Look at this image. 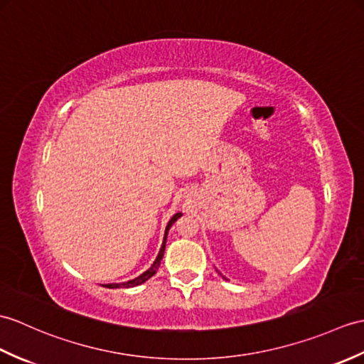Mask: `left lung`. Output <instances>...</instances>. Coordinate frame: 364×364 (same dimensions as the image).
<instances>
[{
    "label": "left lung",
    "instance_id": "obj_1",
    "mask_svg": "<svg viewBox=\"0 0 364 364\" xmlns=\"http://www.w3.org/2000/svg\"><path fill=\"white\" fill-rule=\"evenodd\" d=\"M217 272H218V269H217ZM220 274H222V273H220ZM222 277H223V279H226V277H225V276H222ZM226 281H228V279H226Z\"/></svg>",
    "mask_w": 364,
    "mask_h": 364
}]
</instances>
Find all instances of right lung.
I'll use <instances>...</instances> for the list:
<instances>
[{
    "label": "right lung",
    "mask_w": 364,
    "mask_h": 364,
    "mask_svg": "<svg viewBox=\"0 0 364 364\" xmlns=\"http://www.w3.org/2000/svg\"><path fill=\"white\" fill-rule=\"evenodd\" d=\"M181 215H183L181 213H176V214L171 218V220H168V223H167V226H166V231H164V239H163L161 248H159V252H158V256H156L155 262H154V264H151V267L147 269V272H144L141 276L132 279V281L121 282V284H107V285H105L107 289H121V287H124V289H130V287H136V285H141V284H144L146 281H149V279L156 273V269L159 268V264H161V259H163V256H164V250H166L167 232H168V230H171V228H172V225H173L176 220H178V218H180Z\"/></svg>",
    "instance_id": "add662e5"
}]
</instances>
